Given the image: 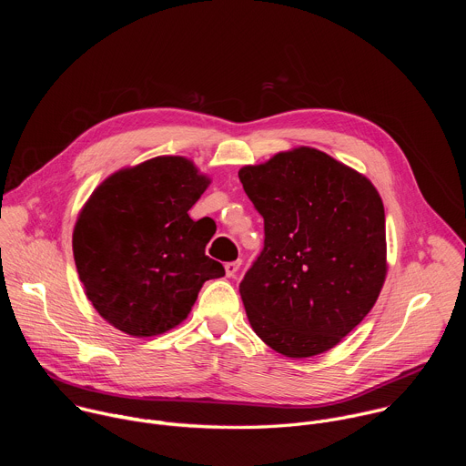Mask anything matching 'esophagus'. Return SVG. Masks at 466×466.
<instances>
[{"instance_id": "34e87169", "label": "esophagus", "mask_w": 466, "mask_h": 466, "mask_svg": "<svg viewBox=\"0 0 466 466\" xmlns=\"http://www.w3.org/2000/svg\"><path fill=\"white\" fill-rule=\"evenodd\" d=\"M241 268V259H236V261H228L225 263V271H227V277H234Z\"/></svg>"}]
</instances>
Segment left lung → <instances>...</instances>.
Returning a JSON list of instances; mask_svg holds the SVG:
<instances>
[{
    "label": "left lung",
    "instance_id": "1",
    "mask_svg": "<svg viewBox=\"0 0 466 466\" xmlns=\"http://www.w3.org/2000/svg\"><path fill=\"white\" fill-rule=\"evenodd\" d=\"M238 175L265 232L239 284L252 329L288 358L334 349L372 309L385 282L380 193L367 177L311 147Z\"/></svg>",
    "mask_w": 466,
    "mask_h": 466
}]
</instances>
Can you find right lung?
Masks as SVG:
<instances>
[{
    "label": "right lung",
    "instance_id": "add662e5",
    "mask_svg": "<svg viewBox=\"0 0 466 466\" xmlns=\"http://www.w3.org/2000/svg\"><path fill=\"white\" fill-rule=\"evenodd\" d=\"M210 178L182 157H157L110 175L74 228V258L97 313L135 338L180 324L203 284L225 277L205 254L214 236L187 210Z\"/></svg>",
    "mask_w": 466,
    "mask_h": 466
}]
</instances>
